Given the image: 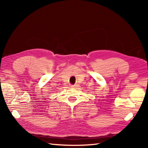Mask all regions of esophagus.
Here are the masks:
<instances>
[{"label":"esophagus","instance_id":"1","mask_svg":"<svg viewBox=\"0 0 148 148\" xmlns=\"http://www.w3.org/2000/svg\"><path fill=\"white\" fill-rule=\"evenodd\" d=\"M77 86V85H72L71 87L72 88H76Z\"/></svg>","mask_w":148,"mask_h":148}]
</instances>
